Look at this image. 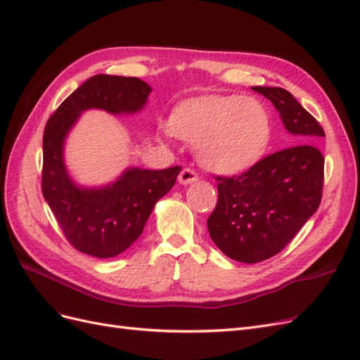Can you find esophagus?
Masks as SVG:
<instances>
[{"instance_id":"34e87169","label":"esophagus","mask_w":360,"mask_h":360,"mask_svg":"<svg viewBox=\"0 0 360 360\" xmlns=\"http://www.w3.org/2000/svg\"><path fill=\"white\" fill-rule=\"evenodd\" d=\"M197 180H198V174H197V171L192 169V168H184L179 176V181L181 184H189V183H193Z\"/></svg>"}]
</instances>
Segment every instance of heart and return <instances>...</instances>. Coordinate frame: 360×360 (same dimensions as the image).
Listing matches in <instances>:
<instances>
[{"instance_id":"obj_1","label":"heart","mask_w":360,"mask_h":360,"mask_svg":"<svg viewBox=\"0 0 360 360\" xmlns=\"http://www.w3.org/2000/svg\"><path fill=\"white\" fill-rule=\"evenodd\" d=\"M174 135L197 147L200 162L219 172L249 168L264 155L271 124L266 106L243 96H205L177 106Z\"/></svg>"}]
</instances>
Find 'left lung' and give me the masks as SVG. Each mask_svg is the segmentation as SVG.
<instances>
[{
	"mask_svg": "<svg viewBox=\"0 0 360 360\" xmlns=\"http://www.w3.org/2000/svg\"><path fill=\"white\" fill-rule=\"evenodd\" d=\"M252 90L274 103L294 146L238 176H214L217 202L207 228L226 257L246 264L271 258L292 240L317 212L324 183V158L315 146L326 136L320 123L284 89Z\"/></svg>",
	"mask_w": 360,
	"mask_h": 360,
	"instance_id": "8db88e82",
	"label": "left lung"
}]
</instances>
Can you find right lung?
<instances>
[{
	"mask_svg": "<svg viewBox=\"0 0 360 360\" xmlns=\"http://www.w3.org/2000/svg\"><path fill=\"white\" fill-rule=\"evenodd\" d=\"M151 89L138 78L96 75L76 89L53 112L43 132L41 192L68 242L96 258L122 254L144 230L155 204L176 183L181 167L129 168L101 189L79 188L63 162L64 138L85 110L132 114L147 102Z\"/></svg>",
	"mask_w": 360,
	"mask_h": 360,
	"instance_id": "obj_1",
	"label": "right lung"
}]
</instances>
